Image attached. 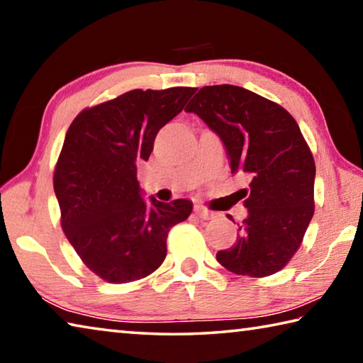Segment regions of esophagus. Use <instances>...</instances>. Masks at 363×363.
<instances>
[{"label":"esophagus","mask_w":363,"mask_h":363,"mask_svg":"<svg viewBox=\"0 0 363 363\" xmlns=\"http://www.w3.org/2000/svg\"><path fill=\"white\" fill-rule=\"evenodd\" d=\"M195 214L200 219H203V220H208V219H213L214 218V213H211L210 210H206V208L200 206V205L195 206Z\"/></svg>","instance_id":"obj_1"}]
</instances>
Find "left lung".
Returning <instances> with one entry per match:
<instances>
[{
    "label": "left lung",
    "instance_id": "obj_1",
    "mask_svg": "<svg viewBox=\"0 0 363 363\" xmlns=\"http://www.w3.org/2000/svg\"><path fill=\"white\" fill-rule=\"evenodd\" d=\"M186 110L220 139L232 173L250 179L240 190L248 216L216 259L238 275L279 272L314 216L315 163L298 123L279 104L233 84L205 86Z\"/></svg>",
    "mask_w": 363,
    "mask_h": 363
}]
</instances>
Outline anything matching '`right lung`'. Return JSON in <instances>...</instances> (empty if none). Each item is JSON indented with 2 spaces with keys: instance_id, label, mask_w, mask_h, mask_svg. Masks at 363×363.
Here are the masks:
<instances>
[{
  "instance_id": "add662e5",
  "label": "right lung",
  "mask_w": 363,
  "mask_h": 363,
  "mask_svg": "<svg viewBox=\"0 0 363 363\" xmlns=\"http://www.w3.org/2000/svg\"><path fill=\"white\" fill-rule=\"evenodd\" d=\"M195 88L133 89L79 113L65 134L56 171L62 229L91 272L128 284L157 270L168 232L192 213V201L144 200L138 164L158 131L181 112Z\"/></svg>"
}]
</instances>
